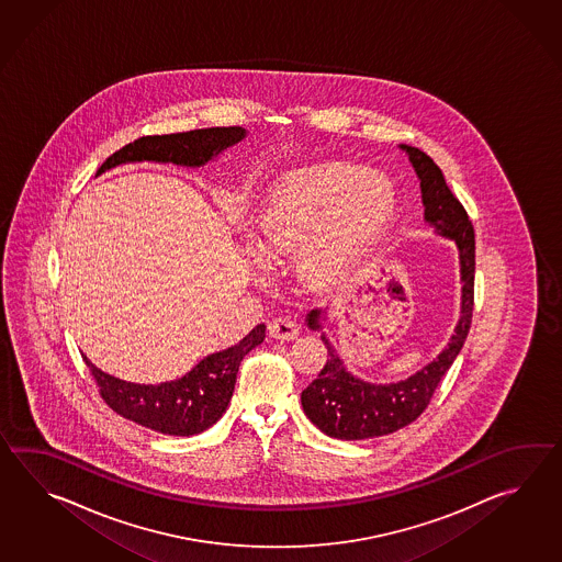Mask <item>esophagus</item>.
Instances as JSON below:
<instances>
[{"label":"esophagus","mask_w":562,"mask_h":562,"mask_svg":"<svg viewBox=\"0 0 562 562\" xmlns=\"http://www.w3.org/2000/svg\"><path fill=\"white\" fill-rule=\"evenodd\" d=\"M269 335L276 339H295L299 335L297 322H293L291 317H276L273 322L269 323Z\"/></svg>","instance_id":"34e87169"}]
</instances>
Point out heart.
Segmentation results:
<instances>
[{
    "label": "heart",
    "mask_w": 562,
    "mask_h": 562,
    "mask_svg": "<svg viewBox=\"0 0 562 562\" xmlns=\"http://www.w3.org/2000/svg\"><path fill=\"white\" fill-rule=\"evenodd\" d=\"M394 211V184L368 167L325 162L299 168L265 196L255 245L265 261L283 263L313 236L311 271L337 276L373 249Z\"/></svg>",
    "instance_id": "heart-1"
}]
</instances>
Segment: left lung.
Listing matches in <instances>:
<instances>
[{"label":"left lung","instance_id":"obj_1","mask_svg":"<svg viewBox=\"0 0 562 562\" xmlns=\"http://www.w3.org/2000/svg\"><path fill=\"white\" fill-rule=\"evenodd\" d=\"M402 148L406 150L418 175L426 221L436 228L438 235L454 240L460 252V273L464 283L462 315L450 344L438 359L404 382L387 385H375L351 375L327 337L322 335L327 347V361L319 375L303 390L301 406L305 416L323 434L337 440H366L385 436L418 419L430 404L431 395L446 371L450 370L458 358L472 325L476 271V239L472 221L468 218L467 209L448 189L442 170L430 156L416 146L402 144ZM319 319L322 311L313 310L307 315V325L311 329H322Z\"/></svg>","mask_w":562,"mask_h":562}]
</instances>
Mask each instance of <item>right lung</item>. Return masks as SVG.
<instances>
[{
	"instance_id": "1",
	"label": "right lung",
	"mask_w": 562,
	"mask_h": 562,
	"mask_svg": "<svg viewBox=\"0 0 562 562\" xmlns=\"http://www.w3.org/2000/svg\"><path fill=\"white\" fill-rule=\"evenodd\" d=\"M240 138H245L240 126L143 136L108 156L106 162L98 168V175L108 168L140 160L201 167ZM263 339L261 323L237 346L211 353L187 375L158 385L124 382L98 370L88 358L85 361L100 387L102 400L122 418L168 436H194L211 428L225 414L235 392L240 361L251 349L261 346Z\"/></svg>"
}]
</instances>
